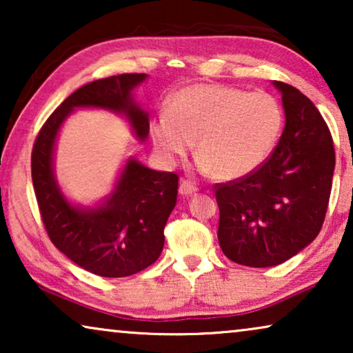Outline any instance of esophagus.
<instances>
[{
	"mask_svg": "<svg viewBox=\"0 0 353 353\" xmlns=\"http://www.w3.org/2000/svg\"><path fill=\"white\" fill-rule=\"evenodd\" d=\"M178 191H180V194L183 197H190L192 194H196L197 188L194 185H191L190 181H181L180 183V190H178Z\"/></svg>",
	"mask_w": 353,
	"mask_h": 353,
	"instance_id": "34e87169",
	"label": "esophagus"
}]
</instances>
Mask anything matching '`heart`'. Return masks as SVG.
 Listing matches in <instances>:
<instances>
[{
	"instance_id": "heart-1",
	"label": "heart",
	"mask_w": 353,
	"mask_h": 353,
	"mask_svg": "<svg viewBox=\"0 0 353 353\" xmlns=\"http://www.w3.org/2000/svg\"><path fill=\"white\" fill-rule=\"evenodd\" d=\"M284 110L268 93L196 83L167 99L165 114L151 122V139L163 161L186 156L196 139L197 168L225 181L259 170L281 138Z\"/></svg>"
}]
</instances>
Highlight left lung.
Listing matches in <instances>:
<instances>
[{"label": "left lung", "mask_w": 353, "mask_h": 353, "mask_svg": "<svg viewBox=\"0 0 353 353\" xmlns=\"http://www.w3.org/2000/svg\"><path fill=\"white\" fill-rule=\"evenodd\" d=\"M273 86L286 119L278 146L259 170L215 191L220 248L254 268L286 262L316 238L336 165L330 128L315 104L291 85Z\"/></svg>", "instance_id": "obj_1"}]
</instances>
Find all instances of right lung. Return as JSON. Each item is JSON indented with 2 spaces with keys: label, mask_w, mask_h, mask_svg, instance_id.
Returning a JSON list of instances; mask_svg holds the SVG:
<instances>
[{
  "label": "right lung",
  "mask_w": 353,
  "mask_h": 353,
  "mask_svg": "<svg viewBox=\"0 0 353 353\" xmlns=\"http://www.w3.org/2000/svg\"><path fill=\"white\" fill-rule=\"evenodd\" d=\"M146 79V74H123L81 86L46 120L32 151V181L52 244L98 276H130L156 262L165 241L163 228L176 204L178 176L152 170L130 156L110 194L96 204H77L56 178V143L75 109L117 114L127 120L139 143L146 141L149 115L133 93Z\"/></svg>",
  "instance_id": "1"
}]
</instances>
